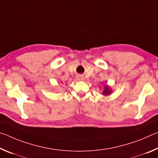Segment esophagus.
Returning <instances> with one entry per match:
<instances>
[{"label": "esophagus", "mask_w": 158, "mask_h": 158, "mask_svg": "<svg viewBox=\"0 0 158 158\" xmlns=\"http://www.w3.org/2000/svg\"><path fill=\"white\" fill-rule=\"evenodd\" d=\"M77 79L79 80V81H84V80H85V78L84 76L82 75H78L77 77Z\"/></svg>", "instance_id": "1"}]
</instances>
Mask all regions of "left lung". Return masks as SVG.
Instances as JSON below:
<instances>
[{"mask_svg": "<svg viewBox=\"0 0 158 158\" xmlns=\"http://www.w3.org/2000/svg\"><path fill=\"white\" fill-rule=\"evenodd\" d=\"M111 89H110V88H109L108 85H105V89L103 90L102 94L105 95H108L109 94H111Z\"/></svg>", "mask_w": 158, "mask_h": 158, "instance_id": "left-lung-1", "label": "left lung"}]
</instances>
